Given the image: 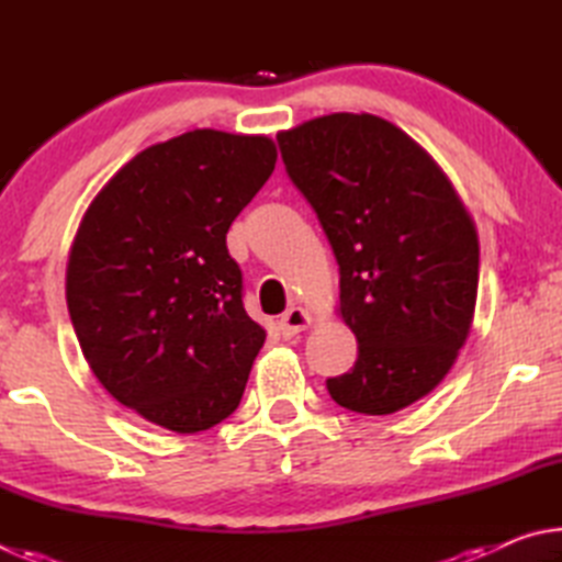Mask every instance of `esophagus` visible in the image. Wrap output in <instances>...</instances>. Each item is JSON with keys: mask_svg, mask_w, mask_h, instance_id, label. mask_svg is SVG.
Segmentation results:
<instances>
[{"mask_svg": "<svg viewBox=\"0 0 562 562\" xmlns=\"http://www.w3.org/2000/svg\"><path fill=\"white\" fill-rule=\"evenodd\" d=\"M310 325H312V317H310L307 312H304L302 307H290V310L284 312V315L280 317V322H278L280 335H282L284 339L300 335V331H304Z\"/></svg>", "mask_w": 562, "mask_h": 562, "instance_id": "34e87169", "label": "esophagus"}]
</instances>
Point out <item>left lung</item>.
<instances>
[{"label": "left lung", "mask_w": 562, "mask_h": 562, "mask_svg": "<svg viewBox=\"0 0 562 562\" xmlns=\"http://www.w3.org/2000/svg\"><path fill=\"white\" fill-rule=\"evenodd\" d=\"M284 168L339 265V315L359 341L329 396L386 416L434 392L471 331L479 235L451 180L402 128L329 113L278 133Z\"/></svg>", "instance_id": "obj_1"}]
</instances>
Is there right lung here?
<instances>
[{
	"instance_id": "1",
	"label": "right lung",
	"mask_w": 562,
	"mask_h": 562,
	"mask_svg": "<svg viewBox=\"0 0 562 562\" xmlns=\"http://www.w3.org/2000/svg\"><path fill=\"white\" fill-rule=\"evenodd\" d=\"M274 160L268 136L188 131L131 158L76 231L66 304L83 357L116 402L168 431L231 416L265 345L225 235Z\"/></svg>"
}]
</instances>
